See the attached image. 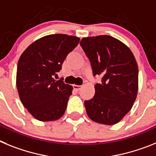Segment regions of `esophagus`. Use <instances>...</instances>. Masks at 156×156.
Returning a JSON list of instances; mask_svg holds the SVG:
<instances>
[{"instance_id":"1","label":"esophagus","mask_w":156,"mask_h":156,"mask_svg":"<svg viewBox=\"0 0 156 156\" xmlns=\"http://www.w3.org/2000/svg\"><path fill=\"white\" fill-rule=\"evenodd\" d=\"M73 88H74V89L75 90V91H79L80 89L82 88V86H77V85H74V86H73Z\"/></svg>"}]
</instances>
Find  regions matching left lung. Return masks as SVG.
I'll list each match as a JSON object with an SVG mask.
<instances>
[{"mask_svg":"<svg viewBox=\"0 0 156 156\" xmlns=\"http://www.w3.org/2000/svg\"><path fill=\"white\" fill-rule=\"evenodd\" d=\"M80 44L89 58L93 76L100 75L94 97L85 101L93 121L114 125L132 108L138 90V68L130 49L108 35L84 37Z\"/></svg>","mask_w":156,"mask_h":156,"instance_id":"8db88e82","label":"left lung"}]
</instances>
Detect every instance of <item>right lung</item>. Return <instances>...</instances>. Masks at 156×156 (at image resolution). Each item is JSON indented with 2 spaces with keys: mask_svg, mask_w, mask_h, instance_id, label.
<instances>
[{
  "mask_svg": "<svg viewBox=\"0 0 156 156\" xmlns=\"http://www.w3.org/2000/svg\"><path fill=\"white\" fill-rule=\"evenodd\" d=\"M79 37L56 34L35 41L18 62L16 86L22 104L39 121L61 118L73 87L62 79L55 81L67 55L79 43Z\"/></svg>",
  "mask_w": 156,
  "mask_h": 156,
  "instance_id": "1",
  "label": "right lung"
}]
</instances>
